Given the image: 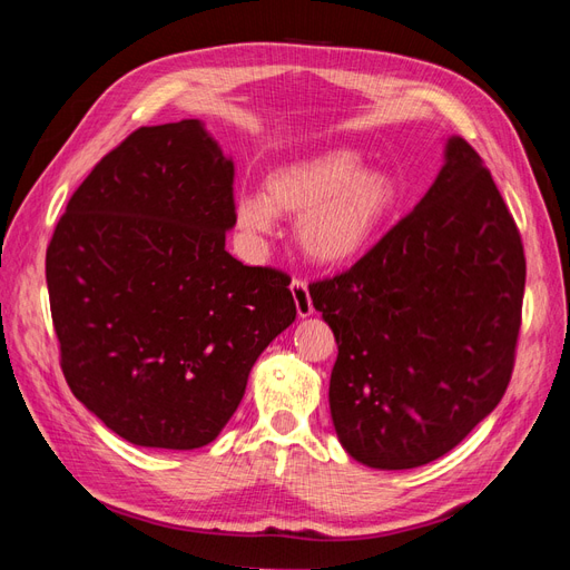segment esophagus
<instances>
[{"mask_svg":"<svg viewBox=\"0 0 570 570\" xmlns=\"http://www.w3.org/2000/svg\"><path fill=\"white\" fill-rule=\"evenodd\" d=\"M289 289H292V297H295V304H297V314L299 318H306L314 314V304H312V295H308V287L304 281L295 278L289 283Z\"/></svg>","mask_w":570,"mask_h":570,"instance_id":"34e87169","label":"esophagus"}]
</instances>
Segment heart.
<instances>
[{"label": "heart", "mask_w": 570, "mask_h": 570, "mask_svg": "<svg viewBox=\"0 0 570 570\" xmlns=\"http://www.w3.org/2000/svg\"><path fill=\"white\" fill-rule=\"evenodd\" d=\"M394 176L364 166V154L333 147L273 168L264 195L235 202V220L247 235H268L275 216H299L297 245L318 266H344L364 256L400 206Z\"/></svg>", "instance_id": "1"}]
</instances>
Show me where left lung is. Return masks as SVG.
I'll return each mask as SVG.
<instances>
[{
	"label": "left lung",
	"instance_id": "obj_1",
	"mask_svg": "<svg viewBox=\"0 0 570 570\" xmlns=\"http://www.w3.org/2000/svg\"><path fill=\"white\" fill-rule=\"evenodd\" d=\"M523 289L513 216L478 151L450 137L416 209L308 285L337 342L327 396L347 454L402 471L454 450L507 392Z\"/></svg>",
	"mask_w": 570,
	"mask_h": 570
}]
</instances>
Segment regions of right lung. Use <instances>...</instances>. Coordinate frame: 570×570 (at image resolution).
<instances>
[{"instance_id": "right-lung-1", "label": "right lung", "mask_w": 570, "mask_h": 570, "mask_svg": "<svg viewBox=\"0 0 570 570\" xmlns=\"http://www.w3.org/2000/svg\"><path fill=\"white\" fill-rule=\"evenodd\" d=\"M233 159L197 118L140 128L68 199L47 247L66 383L124 440L209 444L297 316L287 273L226 252Z\"/></svg>"}]
</instances>
